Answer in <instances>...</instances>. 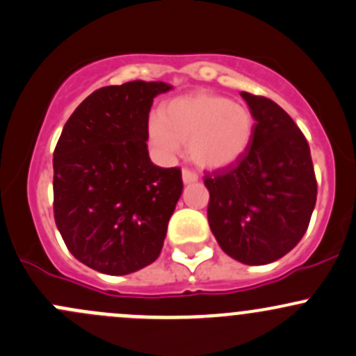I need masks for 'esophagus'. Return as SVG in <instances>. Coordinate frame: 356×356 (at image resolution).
<instances>
[{"label": "esophagus", "instance_id": "1", "mask_svg": "<svg viewBox=\"0 0 356 356\" xmlns=\"http://www.w3.org/2000/svg\"><path fill=\"white\" fill-rule=\"evenodd\" d=\"M181 178H183V183H186V185H188V183H195L197 179H199V175H197L195 171L188 170V168H183Z\"/></svg>", "mask_w": 356, "mask_h": 356}]
</instances>
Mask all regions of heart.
<instances>
[{"label": "heart", "mask_w": 356, "mask_h": 356, "mask_svg": "<svg viewBox=\"0 0 356 356\" xmlns=\"http://www.w3.org/2000/svg\"><path fill=\"white\" fill-rule=\"evenodd\" d=\"M149 140L163 157H175L181 144L197 166L221 170L240 161L254 138L255 120L240 102L211 92H195L166 102L149 120Z\"/></svg>", "instance_id": "1"}]
</instances>
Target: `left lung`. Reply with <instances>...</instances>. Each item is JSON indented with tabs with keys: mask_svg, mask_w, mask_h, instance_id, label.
Segmentation results:
<instances>
[{
	"mask_svg": "<svg viewBox=\"0 0 356 356\" xmlns=\"http://www.w3.org/2000/svg\"><path fill=\"white\" fill-rule=\"evenodd\" d=\"M255 120L248 151L236 164L205 175L207 219L234 260L264 266L286 255L309 228L317 200L307 138L270 99L241 92Z\"/></svg>",
	"mask_w": 356,
	"mask_h": 356,
	"instance_id": "obj_1",
	"label": "left lung"
}]
</instances>
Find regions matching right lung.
<instances>
[{"label": "right lung", "mask_w": 356, "mask_h": 356, "mask_svg": "<svg viewBox=\"0 0 356 356\" xmlns=\"http://www.w3.org/2000/svg\"><path fill=\"white\" fill-rule=\"evenodd\" d=\"M164 82L101 87L73 111L54 149V221L72 255L123 276L159 257L181 195L179 168L149 157V111Z\"/></svg>", "instance_id": "right-lung-1"}]
</instances>
